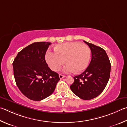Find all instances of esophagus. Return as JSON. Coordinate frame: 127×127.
I'll list each match as a JSON object with an SVG mask.
<instances>
[{
  "label": "esophagus",
  "instance_id": "34e87169",
  "mask_svg": "<svg viewBox=\"0 0 127 127\" xmlns=\"http://www.w3.org/2000/svg\"><path fill=\"white\" fill-rule=\"evenodd\" d=\"M65 77V75H62V74H60V75H59V77H60V79H63V78H64V77Z\"/></svg>",
  "mask_w": 127,
  "mask_h": 127
}]
</instances>
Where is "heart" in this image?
Segmentation results:
<instances>
[{
  "instance_id": "obj_1",
  "label": "heart",
  "mask_w": 127,
  "mask_h": 127,
  "mask_svg": "<svg viewBox=\"0 0 127 127\" xmlns=\"http://www.w3.org/2000/svg\"><path fill=\"white\" fill-rule=\"evenodd\" d=\"M55 52L48 51L46 55V61L54 71H59L61 66L67 63L63 71L65 72L79 73L88 67L91 56L89 46L78 42H66L57 44Z\"/></svg>"
}]
</instances>
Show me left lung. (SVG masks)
<instances>
[{"label":"left lung","instance_id":"obj_1","mask_svg":"<svg viewBox=\"0 0 127 127\" xmlns=\"http://www.w3.org/2000/svg\"><path fill=\"white\" fill-rule=\"evenodd\" d=\"M92 51V60L81 74L74 77L70 89L83 100L97 97L103 92L110 77L111 64L105 51L99 46L84 41Z\"/></svg>","mask_w":127,"mask_h":127}]
</instances>
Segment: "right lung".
<instances>
[{
	"mask_svg": "<svg viewBox=\"0 0 127 127\" xmlns=\"http://www.w3.org/2000/svg\"><path fill=\"white\" fill-rule=\"evenodd\" d=\"M51 44L47 42L31 44L18 52L13 62L18 88L32 100L40 101L50 96L60 80L59 74L49 68L45 60Z\"/></svg>",
	"mask_w": 127,
	"mask_h": 127,
	"instance_id": "obj_1",
	"label": "right lung"
}]
</instances>
